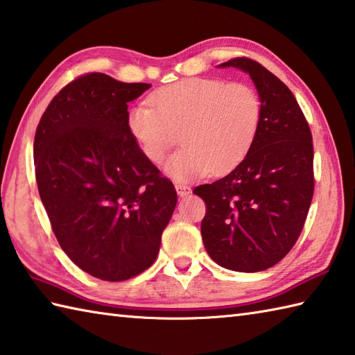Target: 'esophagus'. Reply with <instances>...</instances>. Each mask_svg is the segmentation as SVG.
Masks as SVG:
<instances>
[{"instance_id": "obj_1", "label": "esophagus", "mask_w": 355, "mask_h": 355, "mask_svg": "<svg viewBox=\"0 0 355 355\" xmlns=\"http://www.w3.org/2000/svg\"><path fill=\"white\" fill-rule=\"evenodd\" d=\"M175 189H177V193L180 197H186L191 193V187L186 184H182V183H175Z\"/></svg>"}]
</instances>
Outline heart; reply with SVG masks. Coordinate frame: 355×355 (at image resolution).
<instances>
[{
	"label": "heart",
	"mask_w": 355,
	"mask_h": 355,
	"mask_svg": "<svg viewBox=\"0 0 355 355\" xmlns=\"http://www.w3.org/2000/svg\"><path fill=\"white\" fill-rule=\"evenodd\" d=\"M150 106L130 109L128 128L143 155L162 164L180 141L184 148L168 163L175 180L221 175L246 158L259 134L261 100L243 83L187 78L155 90Z\"/></svg>",
	"instance_id": "heart-1"
}]
</instances>
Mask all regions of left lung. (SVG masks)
<instances>
[{
	"label": "left lung",
	"instance_id": "left-lung-1",
	"mask_svg": "<svg viewBox=\"0 0 355 355\" xmlns=\"http://www.w3.org/2000/svg\"><path fill=\"white\" fill-rule=\"evenodd\" d=\"M220 66L251 75L261 121L237 168L193 189L206 205L201 237L220 266L260 272L284 259L300 237L314 196V146L294 94L272 72L246 57Z\"/></svg>",
	"mask_w": 355,
	"mask_h": 355
}]
</instances>
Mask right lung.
<instances>
[{
  "label": "right lung",
  "mask_w": 355,
  "mask_h": 355,
  "mask_svg": "<svg viewBox=\"0 0 355 355\" xmlns=\"http://www.w3.org/2000/svg\"><path fill=\"white\" fill-rule=\"evenodd\" d=\"M149 87L80 75L53 96L35 132V177L55 237L104 282L132 279L155 261L177 205L172 182L128 128V103Z\"/></svg>",
  "instance_id": "obj_1"
}]
</instances>
